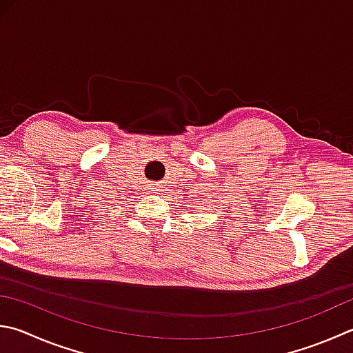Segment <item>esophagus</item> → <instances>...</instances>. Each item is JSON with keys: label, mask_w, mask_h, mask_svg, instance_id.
Here are the masks:
<instances>
[{"label": "esophagus", "mask_w": 353, "mask_h": 353, "mask_svg": "<svg viewBox=\"0 0 353 353\" xmlns=\"http://www.w3.org/2000/svg\"><path fill=\"white\" fill-rule=\"evenodd\" d=\"M151 191L152 193H157V194H160V191H162V188H160V185H157V183H151Z\"/></svg>", "instance_id": "esophagus-1"}]
</instances>
